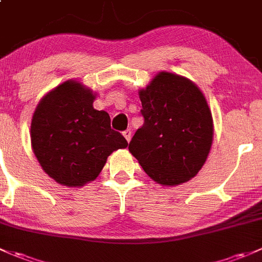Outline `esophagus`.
Masks as SVG:
<instances>
[{"instance_id": "esophagus-1", "label": "esophagus", "mask_w": 262, "mask_h": 262, "mask_svg": "<svg viewBox=\"0 0 262 262\" xmlns=\"http://www.w3.org/2000/svg\"><path fill=\"white\" fill-rule=\"evenodd\" d=\"M122 134H123V136H125V139L127 140V142H130V141H131V136H132V132H131V130H126V131H123Z\"/></svg>"}]
</instances>
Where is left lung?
<instances>
[{"label":"left lung","mask_w":262,"mask_h":262,"mask_svg":"<svg viewBox=\"0 0 262 262\" xmlns=\"http://www.w3.org/2000/svg\"><path fill=\"white\" fill-rule=\"evenodd\" d=\"M139 97L145 121L128 150L158 184L188 182L212 147L214 126L206 97L190 79L169 72H159Z\"/></svg>","instance_id":"left-lung-1"}]
</instances>
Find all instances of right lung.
<instances>
[{
    "mask_svg": "<svg viewBox=\"0 0 262 262\" xmlns=\"http://www.w3.org/2000/svg\"><path fill=\"white\" fill-rule=\"evenodd\" d=\"M96 93L69 79L48 92L31 120V147L42 170L64 187L93 182L107 158L128 146L111 118L93 107Z\"/></svg>",
    "mask_w": 262,
    "mask_h": 262,
    "instance_id": "obj_1",
    "label": "right lung"
}]
</instances>
